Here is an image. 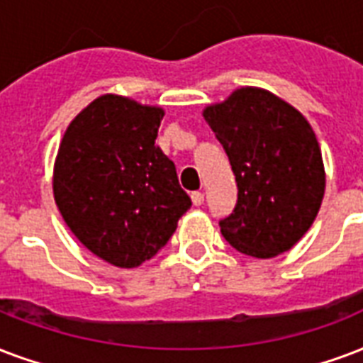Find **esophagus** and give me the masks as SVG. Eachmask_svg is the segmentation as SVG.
Listing matches in <instances>:
<instances>
[{
    "mask_svg": "<svg viewBox=\"0 0 363 363\" xmlns=\"http://www.w3.org/2000/svg\"><path fill=\"white\" fill-rule=\"evenodd\" d=\"M190 198H192V203L196 207H200L201 203H203V194H201V192H194Z\"/></svg>",
    "mask_w": 363,
    "mask_h": 363,
    "instance_id": "1",
    "label": "esophagus"
}]
</instances>
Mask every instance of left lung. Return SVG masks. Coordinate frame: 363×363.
Returning <instances> with one entry per match:
<instances>
[{"label":"left lung","mask_w":363,"mask_h":363,"mask_svg":"<svg viewBox=\"0 0 363 363\" xmlns=\"http://www.w3.org/2000/svg\"><path fill=\"white\" fill-rule=\"evenodd\" d=\"M230 160L238 203L220 232L240 253L272 259L306 234L325 192L318 138L297 108L261 87H240L203 108Z\"/></svg>","instance_id":"1"}]
</instances>
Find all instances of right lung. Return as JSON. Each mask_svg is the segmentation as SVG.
Returning <instances> with one entry per match:
<instances>
[{
	"label": "right lung",
	"mask_w": 363,
	"mask_h": 363,
	"mask_svg": "<svg viewBox=\"0 0 363 363\" xmlns=\"http://www.w3.org/2000/svg\"><path fill=\"white\" fill-rule=\"evenodd\" d=\"M163 108L101 95L60 140L52 196L72 234L93 255L140 267L169 242L192 201L156 137Z\"/></svg>",
	"instance_id": "1"
}]
</instances>
